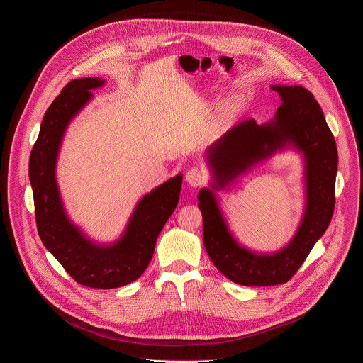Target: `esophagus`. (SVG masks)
<instances>
[{
	"mask_svg": "<svg viewBox=\"0 0 363 363\" xmlns=\"http://www.w3.org/2000/svg\"><path fill=\"white\" fill-rule=\"evenodd\" d=\"M185 181H186L191 186L196 188V186H201V185H203V184L206 182V174H205V171H202L201 168L194 167V168H191V169L185 174Z\"/></svg>",
	"mask_w": 363,
	"mask_h": 363,
	"instance_id": "1",
	"label": "esophagus"
}]
</instances>
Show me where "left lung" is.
I'll return each mask as SVG.
<instances>
[{"mask_svg":"<svg viewBox=\"0 0 363 363\" xmlns=\"http://www.w3.org/2000/svg\"><path fill=\"white\" fill-rule=\"evenodd\" d=\"M281 106L274 119L257 125L242 121L227 130L205 153L213 172L211 188L198 192L203 245L214 266L241 286H276L289 281L328 230L335 210L337 149L322 108L301 86H272ZM290 145L305 161L306 203L295 237L276 253H255L229 231L213 189H225L240 174Z\"/></svg>","mask_w":363,"mask_h":363,"instance_id":"obj_1","label":"left lung"}]
</instances>
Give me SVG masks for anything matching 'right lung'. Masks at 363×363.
I'll list each match as a JSON object with an SVG mask.
<instances>
[{"label": "right lung", "instance_id": "obj_1", "mask_svg": "<svg viewBox=\"0 0 363 363\" xmlns=\"http://www.w3.org/2000/svg\"><path fill=\"white\" fill-rule=\"evenodd\" d=\"M99 77L74 79L47 109L30 155L28 177L34 195L35 223L44 247L79 283L94 289H116L138 280L149 266L157 238L177 208L182 174L143 195L129 223L112 244L86 237L66 214L56 164L67 126L101 87Z\"/></svg>", "mask_w": 363, "mask_h": 363}]
</instances>
